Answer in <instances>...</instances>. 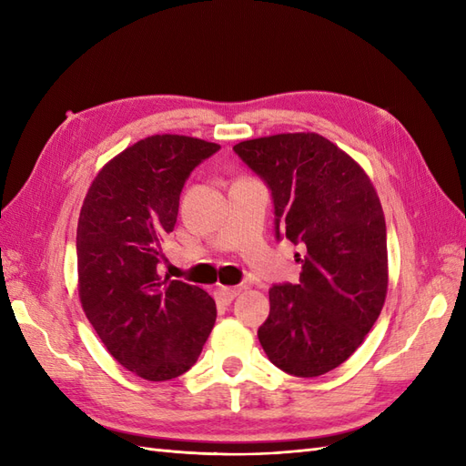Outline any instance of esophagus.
<instances>
[{
	"instance_id": "obj_1",
	"label": "esophagus",
	"mask_w": 466,
	"mask_h": 466,
	"mask_svg": "<svg viewBox=\"0 0 466 466\" xmlns=\"http://www.w3.org/2000/svg\"><path fill=\"white\" fill-rule=\"evenodd\" d=\"M238 288H228V286H219L218 289H216V298H218V301L219 303H223V305H229L237 295H238Z\"/></svg>"
}]
</instances>
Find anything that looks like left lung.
Instances as JSON below:
<instances>
[{
    "instance_id": "1",
    "label": "left lung",
    "mask_w": 466,
    "mask_h": 466,
    "mask_svg": "<svg viewBox=\"0 0 466 466\" xmlns=\"http://www.w3.org/2000/svg\"><path fill=\"white\" fill-rule=\"evenodd\" d=\"M235 153L272 190L279 229L303 245L299 284L270 289L258 340L276 368L319 377L365 340L389 288L387 225L363 167L315 132L237 144Z\"/></svg>"
}]
</instances>
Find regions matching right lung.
<instances>
[{
	"label": "right lung",
	"mask_w": 466,
	"mask_h": 466,
	"mask_svg": "<svg viewBox=\"0 0 466 466\" xmlns=\"http://www.w3.org/2000/svg\"><path fill=\"white\" fill-rule=\"evenodd\" d=\"M218 149L178 134L139 139L103 165L79 211L81 307L108 354L146 380L187 373L214 329L216 301L198 286L163 279L157 264L182 187Z\"/></svg>",
	"instance_id": "right-lung-1"
}]
</instances>
